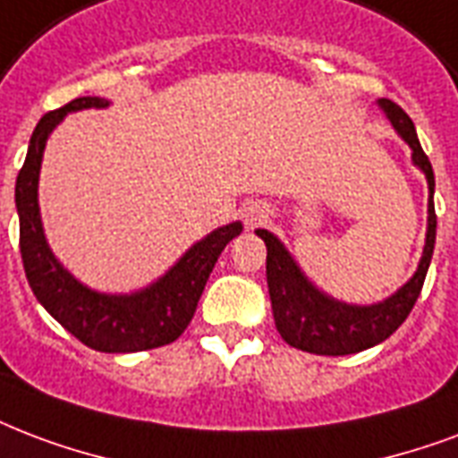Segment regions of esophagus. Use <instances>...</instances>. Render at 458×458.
I'll list each match as a JSON object with an SVG mask.
<instances>
[{
  "label": "esophagus",
  "mask_w": 458,
  "mask_h": 458,
  "mask_svg": "<svg viewBox=\"0 0 458 458\" xmlns=\"http://www.w3.org/2000/svg\"><path fill=\"white\" fill-rule=\"evenodd\" d=\"M267 218H268L267 204H261V201H250V204L242 206V221L247 228H257V225H261Z\"/></svg>",
  "instance_id": "obj_1"
}]
</instances>
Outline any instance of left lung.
I'll return each instance as SVG.
<instances>
[{
	"label": "left lung",
	"instance_id": "1",
	"mask_svg": "<svg viewBox=\"0 0 458 458\" xmlns=\"http://www.w3.org/2000/svg\"><path fill=\"white\" fill-rule=\"evenodd\" d=\"M384 114L389 117L394 129L401 139L411 146L413 163L428 177V235H425V250L418 264V271L403 288L394 293L392 298L382 300L377 305H345L338 300L317 291L307 276L300 271L291 252L284 242L268 230H257V235L267 244V284L271 295V310H274L276 329L284 341L293 348L307 351L314 355H351L360 353L365 348L382 344L389 338L413 310L415 300L423 291L425 276L430 267L432 250H435V235H437V216H435V173L423 146L418 141L415 127L399 105L389 98L377 100Z\"/></svg>",
	"mask_w": 458,
	"mask_h": 458
}]
</instances>
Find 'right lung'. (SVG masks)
<instances>
[{"label":"right lung","mask_w":458,"mask_h":458,"mask_svg":"<svg viewBox=\"0 0 458 458\" xmlns=\"http://www.w3.org/2000/svg\"><path fill=\"white\" fill-rule=\"evenodd\" d=\"M105 98H76L38 122L26 163L16 177V211H19V244L26 278L38 302L64 327L72 336L100 353H136L173 344L182 336L197 312L208 276L225 244L242 233V223L214 230L191 244L165 276L131 295H107L79 284L52 254L45 240L38 208V177L47 136L66 113L86 107H107Z\"/></svg>","instance_id":"right-lung-1"}]
</instances>
